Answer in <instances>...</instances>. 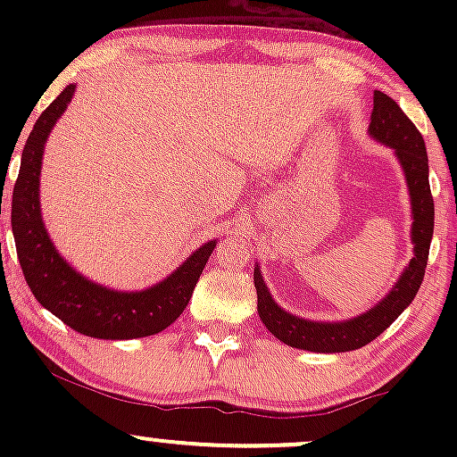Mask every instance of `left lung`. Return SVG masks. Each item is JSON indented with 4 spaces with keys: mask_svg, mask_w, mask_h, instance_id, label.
<instances>
[{
    "mask_svg": "<svg viewBox=\"0 0 457 457\" xmlns=\"http://www.w3.org/2000/svg\"><path fill=\"white\" fill-rule=\"evenodd\" d=\"M370 135L395 150L403 176H406L412 208L411 238L414 258L408 262L400 279L378 305L344 322H312V320L292 316L272 301L269 287L262 279V272L255 266L253 283L258 290L260 320L279 342L292 348L309 350V353H348V350L363 348L395 322L421 287L434 234V199L429 191L426 141L408 120V115L402 112L400 104L378 90L374 92Z\"/></svg>",
    "mask_w": 457,
    "mask_h": 457,
    "instance_id": "obj_1",
    "label": "left lung"
}]
</instances>
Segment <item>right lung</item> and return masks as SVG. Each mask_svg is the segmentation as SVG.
<instances>
[{"label": "right lung", "mask_w": 457, "mask_h": 457, "mask_svg": "<svg viewBox=\"0 0 457 457\" xmlns=\"http://www.w3.org/2000/svg\"><path fill=\"white\" fill-rule=\"evenodd\" d=\"M72 94L75 86H66L40 113L21 154L12 191V234L19 264L36 301L77 333L98 339L148 337L180 318L217 243L202 245L167 279L141 292L98 286L79 275L57 253L40 214V167L46 137L71 104Z\"/></svg>", "instance_id": "obj_1"}]
</instances>
